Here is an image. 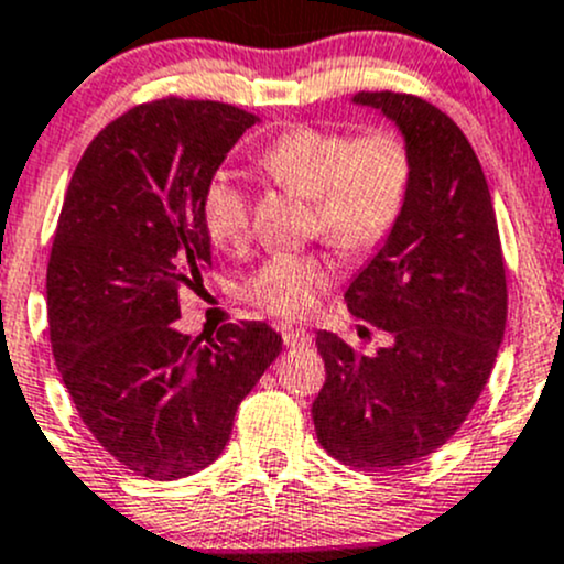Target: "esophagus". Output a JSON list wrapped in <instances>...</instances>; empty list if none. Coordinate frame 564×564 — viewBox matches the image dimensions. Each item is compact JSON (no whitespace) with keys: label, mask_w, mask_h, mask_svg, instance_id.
Here are the masks:
<instances>
[{"label":"esophagus","mask_w":564,"mask_h":564,"mask_svg":"<svg viewBox=\"0 0 564 564\" xmlns=\"http://www.w3.org/2000/svg\"><path fill=\"white\" fill-rule=\"evenodd\" d=\"M311 332L302 329V327H289L283 329V343H286V348H307L311 346Z\"/></svg>","instance_id":"esophagus-1"}]
</instances>
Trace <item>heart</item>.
I'll return each instance as SVG.
<instances>
[{
	"label": "heart",
	"instance_id": "heart-1",
	"mask_svg": "<svg viewBox=\"0 0 564 564\" xmlns=\"http://www.w3.org/2000/svg\"><path fill=\"white\" fill-rule=\"evenodd\" d=\"M259 167L272 181L313 197V227L332 246L367 253L391 235L413 181L411 148L402 134L376 129L354 138L337 129H286L267 142ZM203 221L216 246L237 248L251 232V197L232 175L218 173L203 188ZM324 253H272L248 275L242 297L281 318H302L335 283Z\"/></svg>",
	"mask_w": 564,
	"mask_h": 564
}]
</instances>
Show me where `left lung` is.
<instances>
[{"label": "left lung", "instance_id": "8db88e82", "mask_svg": "<svg viewBox=\"0 0 564 564\" xmlns=\"http://www.w3.org/2000/svg\"><path fill=\"white\" fill-rule=\"evenodd\" d=\"M354 102L391 118L413 159L400 221L346 292L394 340L365 357L318 332L327 381L311 413L343 465L397 470L437 452L481 397L506 332V262L481 162L452 118L413 94Z\"/></svg>", "mask_w": 564, "mask_h": 564}]
</instances>
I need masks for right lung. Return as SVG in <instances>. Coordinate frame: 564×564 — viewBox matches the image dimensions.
Listing matches in <instances>:
<instances>
[{
	"label": "right lung",
	"instance_id": "add662e5",
	"mask_svg": "<svg viewBox=\"0 0 564 564\" xmlns=\"http://www.w3.org/2000/svg\"><path fill=\"white\" fill-rule=\"evenodd\" d=\"M259 118L164 97L110 121L75 167L47 262L53 359L99 446L175 481L218 459L237 405L281 354L262 322L177 332L183 289L213 264L203 188Z\"/></svg>",
	"mask_w": 564,
	"mask_h": 564
}]
</instances>
